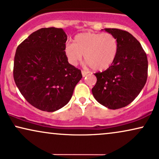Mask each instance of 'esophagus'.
<instances>
[{"mask_svg": "<svg viewBox=\"0 0 159 159\" xmlns=\"http://www.w3.org/2000/svg\"><path fill=\"white\" fill-rule=\"evenodd\" d=\"M88 74V72L87 71H84V70H82V77H85L86 75H87Z\"/></svg>", "mask_w": 159, "mask_h": 159, "instance_id": "esophagus-1", "label": "esophagus"}]
</instances>
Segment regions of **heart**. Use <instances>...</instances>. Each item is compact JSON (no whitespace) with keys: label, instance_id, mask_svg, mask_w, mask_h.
<instances>
[{"label":"heart","instance_id":"1","mask_svg":"<svg viewBox=\"0 0 159 159\" xmlns=\"http://www.w3.org/2000/svg\"><path fill=\"white\" fill-rule=\"evenodd\" d=\"M118 43L110 33L86 32L77 34L74 44H67L65 53L71 64L77 65L84 55V61L95 71L106 70L114 63Z\"/></svg>","mask_w":159,"mask_h":159}]
</instances>
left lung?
<instances>
[{
	"mask_svg": "<svg viewBox=\"0 0 159 159\" xmlns=\"http://www.w3.org/2000/svg\"><path fill=\"white\" fill-rule=\"evenodd\" d=\"M116 37L118 51L114 63L94 75L97 82L92 93L103 106L116 110L132 102L144 88L148 78L147 55L137 39L125 30L105 28Z\"/></svg>",
	"mask_w": 159,
	"mask_h": 159,
	"instance_id": "1",
	"label": "left lung"
}]
</instances>
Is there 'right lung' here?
Masks as SVG:
<instances>
[{
  "mask_svg": "<svg viewBox=\"0 0 159 159\" xmlns=\"http://www.w3.org/2000/svg\"><path fill=\"white\" fill-rule=\"evenodd\" d=\"M66 40L62 28H44L16 48L14 82L27 102L40 110L55 112L67 104L82 77L81 70L68 62Z\"/></svg>",
  "mask_w": 159,
  "mask_h": 159,
  "instance_id": "right-lung-1",
  "label": "right lung"
}]
</instances>
